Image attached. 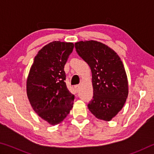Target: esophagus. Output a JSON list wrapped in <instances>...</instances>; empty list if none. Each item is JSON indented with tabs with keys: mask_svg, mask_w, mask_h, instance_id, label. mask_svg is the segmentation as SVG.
I'll return each mask as SVG.
<instances>
[{
	"mask_svg": "<svg viewBox=\"0 0 154 154\" xmlns=\"http://www.w3.org/2000/svg\"><path fill=\"white\" fill-rule=\"evenodd\" d=\"M79 88H80V85H75V89L76 90L77 92H79Z\"/></svg>",
	"mask_w": 154,
	"mask_h": 154,
	"instance_id": "obj_1",
	"label": "esophagus"
}]
</instances>
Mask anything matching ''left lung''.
Returning a JSON list of instances; mask_svg holds the SVG:
<instances>
[{
    "instance_id": "1",
    "label": "left lung",
    "mask_w": 154,
    "mask_h": 154,
    "mask_svg": "<svg viewBox=\"0 0 154 154\" xmlns=\"http://www.w3.org/2000/svg\"><path fill=\"white\" fill-rule=\"evenodd\" d=\"M75 47L92 71L94 95L88 109L96 118L110 121L123 107L128 94L122 61L116 51L98 41H82Z\"/></svg>"
}]
</instances>
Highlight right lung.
<instances>
[{
	"mask_svg": "<svg viewBox=\"0 0 154 154\" xmlns=\"http://www.w3.org/2000/svg\"><path fill=\"white\" fill-rule=\"evenodd\" d=\"M73 48L72 43H49L36 54L28 74L29 102L38 116L51 125L63 121L73 105L75 96L67 89L64 71Z\"/></svg>",
	"mask_w": 154,
	"mask_h": 154,
	"instance_id": "obj_1",
	"label": "right lung"
}]
</instances>
